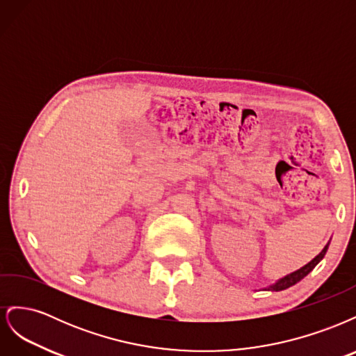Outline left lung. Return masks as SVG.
<instances>
[{"mask_svg": "<svg viewBox=\"0 0 356 356\" xmlns=\"http://www.w3.org/2000/svg\"><path fill=\"white\" fill-rule=\"evenodd\" d=\"M327 250H328V245H325V248L324 250H322L314 260H312L310 263H307L306 266H303L301 268H298L297 272H293V273H289V275H286L285 277H282V279H279V281L275 284V285H272V286H268V289H272V291H282V289H286V288H289V286H293V285H296L297 282H300L301 279H303L305 276H307L312 270H314L315 268V266L322 260V258H324V255H325V252H327Z\"/></svg>", "mask_w": 356, "mask_h": 356, "instance_id": "8db88e82", "label": "left lung"}]
</instances>
